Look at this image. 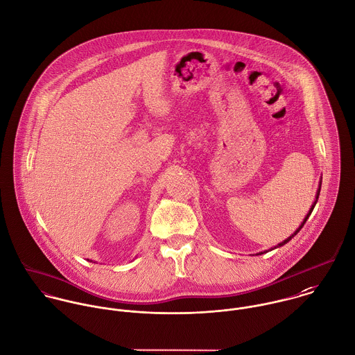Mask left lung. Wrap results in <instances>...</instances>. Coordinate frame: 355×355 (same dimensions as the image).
<instances>
[{"instance_id": "obj_1", "label": "left lung", "mask_w": 355, "mask_h": 355, "mask_svg": "<svg viewBox=\"0 0 355 355\" xmlns=\"http://www.w3.org/2000/svg\"><path fill=\"white\" fill-rule=\"evenodd\" d=\"M320 191H321V180H320V184H318V189H317V193H315V199H314V202H313V205H311V207H310V210H309V213L306 214V216H304V219L302 220V223L299 225V227L288 237V239H285L284 241L282 243H279L277 245H275V247H272V248H269V250H265V251H261V252H258L257 255H262V254H266V252H269V251H272V250H275V248H279V247H283L284 244H286L289 240H292L297 233H299V230L303 227V225L306 223V220L309 219V216H310V214L313 213V210H314V207H315V205H317V200H318V196H320Z\"/></svg>"}]
</instances>
